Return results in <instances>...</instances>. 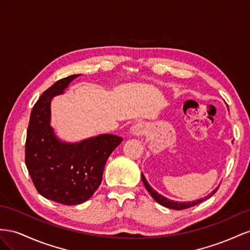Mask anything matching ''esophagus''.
<instances>
[{"mask_svg": "<svg viewBox=\"0 0 250 250\" xmlns=\"http://www.w3.org/2000/svg\"><path fill=\"white\" fill-rule=\"evenodd\" d=\"M146 133H147V125L146 124H142V123H138L136 125H134L130 130V134L133 137H139Z\"/></svg>", "mask_w": 250, "mask_h": 250, "instance_id": "obj_1", "label": "esophagus"}]
</instances>
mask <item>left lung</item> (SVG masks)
Instances as JSON below:
<instances>
[{"label":"left lung","mask_w":250,"mask_h":250,"mask_svg":"<svg viewBox=\"0 0 250 250\" xmlns=\"http://www.w3.org/2000/svg\"><path fill=\"white\" fill-rule=\"evenodd\" d=\"M233 142V141H231ZM141 179H142V182H144L145 187L146 188V190L149 192V195H151L153 197L154 200L156 202H158L159 204H161L162 206H165V208H170V209H177V210H180V209H185V208H191V206H195L199 203H201L202 201L206 200V199H209L215 192L217 191L218 188L217 187L215 189H213L212 191H210L209 194L208 196H205L204 198H201V199H197V200H194V201H187V202H183V201H174V200H170V199L160 195L158 191H156L151 185H149V183L146 181L145 175L141 173Z\"/></svg>","instance_id":"left-lung-1"}]
</instances>
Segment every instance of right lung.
<instances>
[{"mask_svg": "<svg viewBox=\"0 0 250 250\" xmlns=\"http://www.w3.org/2000/svg\"><path fill=\"white\" fill-rule=\"evenodd\" d=\"M73 74L54 83L34 104L27 130L25 161L40 194L63 205H77L92 197L103 180L111 153L123 141L102 134L78 142L61 139L51 125V102L65 93Z\"/></svg>", "mask_w": 250, "mask_h": 250, "instance_id": "add662e5", "label": "right lung"}]
</instances>
